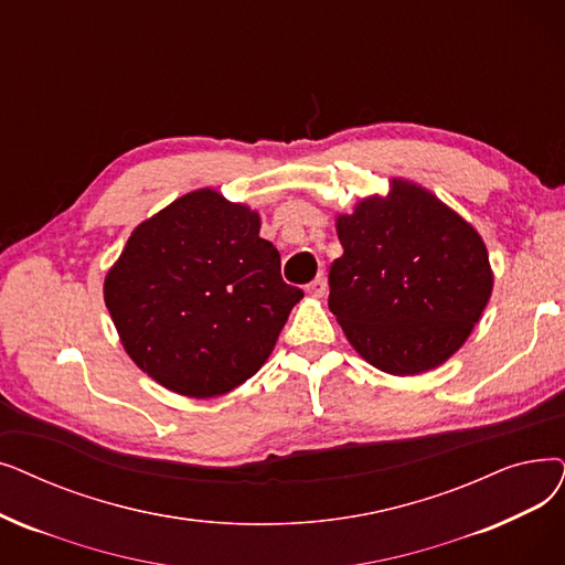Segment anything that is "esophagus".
<instances>
[{
  "mask_svg": "<svg viewBox=\"0 0 565 565\" xmlns=\"http://www.w3.org/2000/svg\"><path fill=\"white\" fill-rule=\"evenodd\" d=\"M307 292H309V296H313V298H323L326 292H328V281H326V277L318 275V277L307 286Z\"/></svg>",
  "mask_w": 565,
  "mask_h": 565,
  "instance_id": "obj_1",
  "label": "esophagus"
}]
</instances>
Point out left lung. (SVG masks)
<instances>
[{
    "mask_svg": "<svg viewBox=\"0 0 565 565\" xmlns=\"http://www.w3.org/2000/svg\"><path fill=\"white\" fill-rule=\"evenodd\" d=\"M390 186L387 199L337 216L343 256L330 267L328 307L366 362L413 376L459 351L494 277L471 224L418 184Z\"/></svg>",
    "mask_w": 565,
    "mask_h": 565,
    "instance_id": "left-lung-1",
    "label": "left lung"
}]
</instances>
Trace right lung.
I'll return each instance as SVG.
<instances>
[{
    "instance_id": "obj_1",
    "label": "right lung",
    "mask_w": 565,
    "mask_h": 565,
    "mask_svg": "<svg viewBox=\"0 0 565 565\" xmlns=\"http://www.w3.org/2000/svg\"><path fill=\"white\" fill-rule=\"evenodd\" d=\"M258 231V212L199 189L131 233L104 300L147 376L205 399L260 370L305 292L281 279V256Z\"/></svg>"
}]
</instances>
